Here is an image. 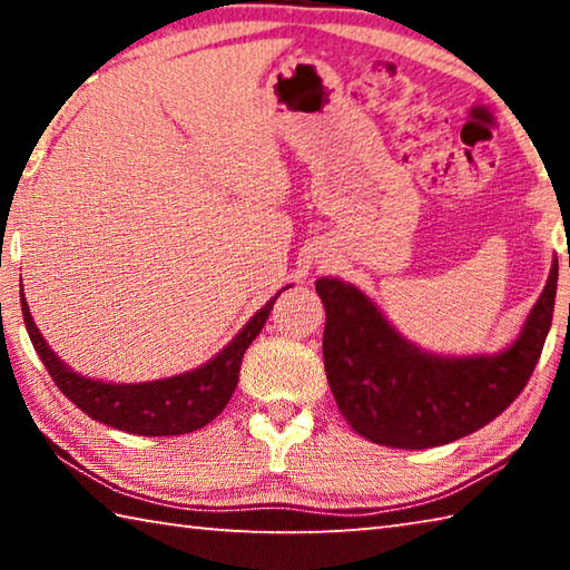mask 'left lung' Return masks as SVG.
Listing matches in <instances>:
<instances>
[{
	"label": "left lung",
	"instance_id": "1",
	"mask_svg": "<svg viewBox=\"0 0 570 570\" xmlns=\"http://www.w3.org/2000/svg\"><path fill=\"white\" fill-rule=\"evenodd\" d=\"M558 258L515 342L495 354L445 356L394 330L370 296L316 278L326 308L324 370L354 432L397 450L448 445L495 420L533 374L553 322Z\"/></svg>",
	"mask_w": 570,
	"mask_h": 570
}]
</instances>
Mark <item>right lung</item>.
<instances>
[{
	"mask_svg": "<svg viewBox=\"0 0 570 570\" xmlns=\"http://www.w3.org/2000/svg\"><path fill=\"white\" fill-rule=\"evenodd\" d=\"M286 288L288 286H284L282 292H286ZM278 294L268 298L246 322L244 330L216 356H210L206 364H200L190 372L173 374V377L166 380L122 384L85 377V374L75 372L72 366H67L50 350V344L45 342L42 332L37 330L24 292L19 288L27 334H30L37 354H40L42 364L52 374L55 384L60 387L65 397L75 402L85 414H90L92 420L142 438L186 435V432L200 430L204 424L216 420L224 412L238 384V370L244 352L256 340L258 332L264 330Z\"/></svg>",
	"mask_w": 570,
	"mask_h": 570,
	"instance_id": "obj_1",
	"label": "right lung"
}]
</instances>
